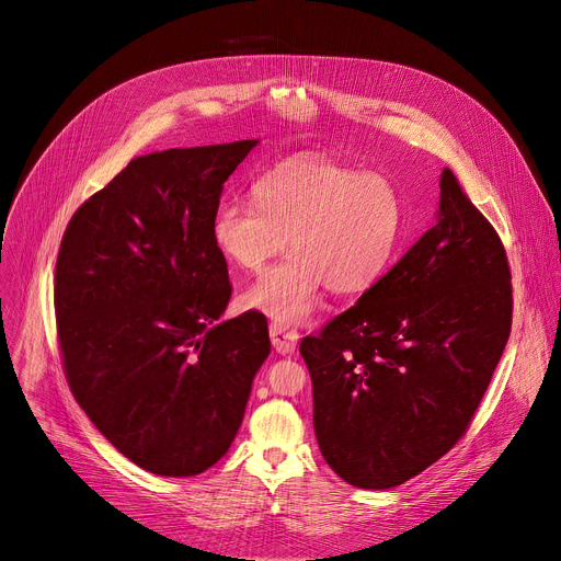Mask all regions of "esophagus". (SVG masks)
Segmentation results:
<instances>
[{
    "label": "esophagus",
    "instance_id": "esophagus-1",
    "mask_svg": "<svg viewBox=\"0 0 561 561\" xmlns=\"http://www.w3.org/2000/svg\"><path fill=\"white\" fill-rule=\"evenodd\" d=\"M271 340H273V346L279 355H293L295 348H297V342H299V333L288 329V327H282V324H271Z\"/></svg>",
    "mask_w": 561,
    "mask_h": 561
}]
</instances>
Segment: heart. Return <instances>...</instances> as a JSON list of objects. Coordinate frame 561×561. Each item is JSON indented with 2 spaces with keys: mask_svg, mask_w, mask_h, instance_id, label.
Instances as JSON below:
<instances>
[{
  "mask_svg": "<svg viewBox=\"0 0 561 561\" xmlns=\"http://www.w3.org/2000/svg\"><path fill=\"white\" fill-rule=\"evenodd\" d=\"M253 199L217 204L210 234L237 268L257 273L286 249L242 304L275 324L299 327L324 288L368 290L390 266L404 228V204L381 175H366L324 157H297L253 184Z\"/></svg>",
  "mask_w": 561,
  "mask_h": 561,
  "instance_id": "heart-1",
  "label": "heart"
}]
</instances>
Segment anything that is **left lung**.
Here are the masks:
<instances>
[{
	"mask_svg": "<svg viewBox=\"0 0 561 561\" xmlns=\"http://www.w3.org/2000/svg\"><path fill=\"white\" fill-rule=\"evenodd\" d=\"M437 221L299 353L312 381L319 450L344 482H409L466 433L511 335L502 239L439 178Z\"/></svg>",
	"mask_w": 561,
	"mask_h": 561,
	"instance_id": "1",
	"label": "left lung"
}]
</instances>
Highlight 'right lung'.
I'll use <instances>...</instances> for the list:
<instances>
[{
	"label": "right lung",
	"mask_w": 561,
	"mask_h": 561,
	"mask_svg": "<svg viewBox=\"0 0 561 561\" xmlns=\"http://www.w3.org/2000/svg\"><path fill=\"white\" fill-rule=\"evenodd\" d=\"M257 144L135 157L61 237L68 386L95 428L154 474L193 477L226 455L271 353L262 317L219 322L230 282L210 234L224 182Z\"/></svg>",
	"instance_id": "1"
}]
</instances>
